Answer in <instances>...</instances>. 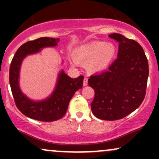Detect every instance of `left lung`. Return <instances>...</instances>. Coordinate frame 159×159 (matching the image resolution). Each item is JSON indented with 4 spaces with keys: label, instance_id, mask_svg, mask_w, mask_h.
<instances>
[{
    "label": "left lung",
    "instance_id": "1",
    "mask_svg": "<svg viewBox=\"0 0 159 159\" xmlns=\"http://www.w3.org/2000/svg\"><path fill=\"white\" fill-rule=\"evenodd\" d=\"M59 39L42 37L27 42L16 51L10 67V84L15 104L24 115L31 119L43 122L60 120L66 113L69 101L75 93L83 87V76L72 78L62 71L58 76L55 89L46 99L34 102L25 96L19 84L21 61L27 55L38 52L44 47L57 45Z\"/></svg>",
    "mask_w": 159,
    "mask_h": 159
}]
</instances>
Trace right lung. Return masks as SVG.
<instances>
[{"instance_id": "add662e5", "label": "right lung", "mask_w": 159, "mask_h": 159, "mask_svg": "<svg viewBox=\"0 0 159 159\" xmlns=\"http://www.w3.org/2000/svg\"><path fill=\"white\" fill-rule=\"evenodd\" d=\"M117 58L107 70L91 75L88 84L95 91L91 110L103 120L125 117L140 106L146 95L149 65L143 49L134 40L119 34Z\"/></svg>"}]
</instances>
